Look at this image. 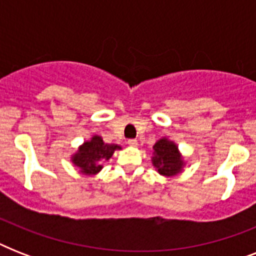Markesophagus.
<instances>
[{"label": "esophagus", "instance_id": "obj_1", "mask_svg": "<svg viewBox=\"0 0 256 256\" xmlns=\"http://www.w3.org/2000/svg\"><path fill=\"white\" fill-rule=\"evenodd\" d=\"M128 146H132V148H136V146H138V140H128Z\"/></svg>", "mask_w": 256, "mask_h": 256}]
</instances>
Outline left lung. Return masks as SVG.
Segmentation results:
<instances>
[{"label":"left lung","instance_id":"8db88e82","mask_svg":"<svg viewBox=\"0 0 256 256\" xmlns=\"http://www.w3.org/2000/svg\"><path fill=\"white\" fill-rule=\"evenodd\" d=\"M152 164L158 174L164 175V178H172L182 172L186 160L174 140L162 136L152 146Z\"/></svg>","mask_w":256,"mask_h":256}]
</instances>
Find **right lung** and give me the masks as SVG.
<instances>
[{"label":"right lung","mask_w":256,"mask_h":256,"mask_svg":"<svg viewBox=\"0 0 256 256\" xmlns=\"http://www.w3.org/2000/svg\"><path fill=\"white\" fill-rule=\"evenodd\" d=\"M120 146L114 144H104L100 136H92L81 146H78L76 152L70 156L72 164L78 168V172L92 176L98 174L104 168V162L112 156L116 150H120Z\"/></svg>","instance_id":"obj_1"}]
</instances>
